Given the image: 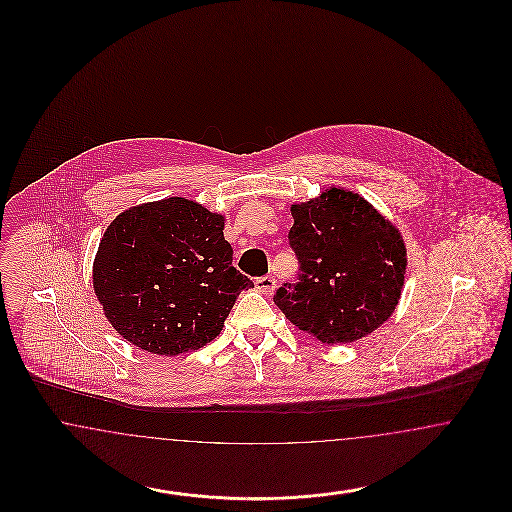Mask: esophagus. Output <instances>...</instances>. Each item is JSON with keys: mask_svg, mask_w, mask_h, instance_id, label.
Returning <instances> with one entry per match:
<instances>
[{"mask_svg": "<svg viewBox=\"0 0 512 512\" xmlns=\"http://www.w3.org/2000/svg\"><path fill=\"white\" fill-rule=\"evenodd\" d=\"M255 288L261 293L270 295V293L274 292V288H276V282H274L272 276H261V278L255 280Z\"/></svg>", "mask_w": 512, "mask_h": 512, "instance_id": "esophagus-1", "label": "esophagus"}]
</instances>
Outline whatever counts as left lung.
Segmentation results:
<instances>
[{"mask_svg": "<svg viewBox=\"0 0 512 512\" xmlns=\"http://www.w3.org/2000/svg\"><path fill=\"white\" fill-rule=\"evenodd\" d=\"M290 211L288 238L301 274L274 303L293 326L328 345L372 334L403 292L407 247L399 228L365 197L336 186Z\"/></svg>", "mask_w": 512, "mask_h": 512, "instance_id": "obj_1", "label": "left lung"}]
</instances>
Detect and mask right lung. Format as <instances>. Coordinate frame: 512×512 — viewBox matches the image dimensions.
Masks as SVG:
<instances>
[{"label":"right lung","mask_w":512,"mask_h":512,"mask_svg":"<svg viewBox=\"0 0 512 512\" xmlns=\"http://www.w3.org/2000/svg\"><path fill=\"white\" fill-rule=\"evenodd\" d=\"M224 215L186 197L122 211L92 267L94 293L121 338L174 357L215 340L253 282L232 267Z\"/></svg>","instance_id":"obj_1"}]
</instances>
